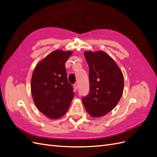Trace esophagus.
Instances as JSON below:
<instances>
[{
	"instance_id": "1",
	"label": "esophagus",
	"mask_w": 157,
	"mask_h": 157,
	"mask_svg": "<svg viewBox=\"0 0 157 157\" xmlns=\"http://www.w3.org/2000/svg\"><path fill=\"white\" fill-rule=\"evenodd\" d=\"M73 87H74V89H75V90H77L78 89V85H77V84H74Z\"/></svg>"
}]
</instances>
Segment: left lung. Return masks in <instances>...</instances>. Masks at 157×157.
<instances>
[{"label": "left lung", "instance_id": "1", "mask_svg": "<svg viewBox=\"0 0 157 157\" xmlns=\"http://www.w3.org/2000/svg\"><path fill=\"white\" fill-rule=\"evenodd\" d=\"M84 56L89 66L90 92L82 101L90 115L100 117L112 111L120 101L124 77L115 61L105 52L86 51Z\"/></svg>", "mask_w": 157, "mask_h": 157}]
</instances>
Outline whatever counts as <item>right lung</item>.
Instances as JSON below:
<instances>
[{"label": "right lung", "mask_w": 157, "mask_h": 157, "mask_svg": "<svg viewBox=\"0 0 157 157\" xmlns=\"http://www.w3.org/2000/svg\"><path fill=\"white\" fill-rule=\"evenodd\" d=\"M72 51L56 50L38 63L31 78V93L36 108L52 119L63 117L74 98L65 63Z\"/></svg>", "instance_id": "add662e5"}]
</instances>
